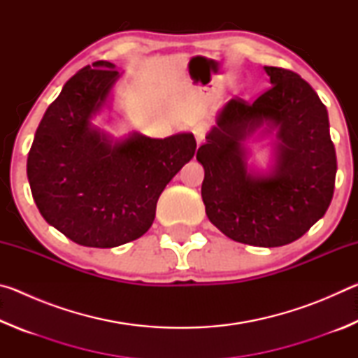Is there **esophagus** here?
<instances>
[{
    "mask_svg": "<svg viewBox=\"0 0 358 358\" xmlns=\"http://www.w3.org/2000/svg\"><path fill=\"white\" fill-rule=\"evenodd\" d=\"M205 134H207V123H197L194 126V136H196L197 143H201L203 141Z\"/></svg>",
    "mask_w": 358,
    "mask_h": 358,
    "instance_id": "1",
    "label": "esophagus"
}]
</instances>
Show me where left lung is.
I'll return each mask as SVG.
<instances>
[{
    "mask_svg": "<svg viewBox=\"0 0 358 358\" xmlns=\"http://www.w3.org/2000/svg\"><path fill=\"white\" fill-rule=\"evenodd\" d=\"M264 69L271 87L251 104L230 99L196 157L211 224L238 243L275 248L299 240L325 215L336 153L329 113L311 85L289 69ZM264 124L278 131L277 159L270 174L256 176L247 171L243 141Z\"/></svg>",
    "mask_w": 358,
    "mask_h": 358,
    "instance_id": "8db88e82",
    "label": "left lung"
}]
</instances>
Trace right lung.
Wrapping results in <instances>:
<instances>
[{
  "mask_svg": "<svg viewBox=\"0 0 358 358\" xmlns=\"http://www.w3.org/2000/svg\"><path fill=\"white\" fill-rule=\"evenodd\" d=\"M120 77L96 62L72 76L36 129L27 175L44 220L77 245L115 248L155 221L169 181L196 153V138L132 134L112 142L90 123Z\"/></svg>",
  "mask_w": 358,
  "mask_h": 358,
  "instance_id": "obj_1",
  "label": "right lung"
}]
</instances>
